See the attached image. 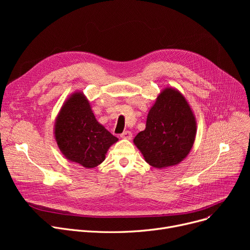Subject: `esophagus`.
<instances>
[{
	"instance_id": "34e87169",
	"label": "esophagus",
	"mask_w": 250,
	"mask_h": 250,
	"mask_svg": "<svg viewBox=\"0 0 250 250\" xmlns=\"http://www.w3.org/2000/svg\"><path fill=\"white\" fill-rule=\"evenodd\" d=\"M121 138L122 139H125V140H130L133 138V134L129 132V130H125V132H124L122 135H121Z\"/></svg>"
}]
</instances>
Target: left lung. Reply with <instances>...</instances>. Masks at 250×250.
<instances>
[{
	"mask_svg": "<svg viewBox=\"0 0 250 250\" xmlns=\"http://www.w3.org/2000/svg\"><path fill=\"white\" fill-rule=\"evenodd\" d=\"M196 135L194 113L186 97L166 87L150 108L146 128L134 139L145 161L157 168L174 166L187 158Z\"/></svg>",
	"mask_w": 250,
	"mask_h": 250,
	"instance_id": "obj_1",
	"label": "left lung"
}]
</instances>
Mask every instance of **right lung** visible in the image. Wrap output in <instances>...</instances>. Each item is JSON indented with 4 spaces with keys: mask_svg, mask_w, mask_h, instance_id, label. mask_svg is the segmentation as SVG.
I'll list each match as a JSON object with an SVG mask.
<instances>
[{
    "mask_svg": "<svg viewBox=\"0 0 250 250\" xmlns=\"http://www.w3.org/2000/svg\"><path fill=\"white\" fill-rule=\"evenodd\" d=\"M54 134L65 158L85 168L101 164L108 149L118 141L97 122L89 100L80 91L74 92L62 103Z\"/></svg>",
    "mask_w": 250,
    "mask_h": 250,
    "instance_id": "right-lung-1",
    "label": "right lung"
}]
</instances>
